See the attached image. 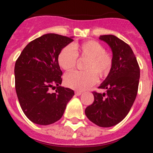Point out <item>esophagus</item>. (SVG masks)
I'll return each instance as SVG.
<instances>
[{
    "label": "esophagus",
    "instance_id": "34e87169",
    "mask_svg": "<svg viewBox=\"0 0 153 153\" xmlns=\"http://www.w3.org/2000/svg\"><path fill=\"white\" fill-rule=\"evenodd\" d=\"M75 94L76 96H79V95H81V94H82V92H81V91H76Z\"/></svg>",
    "mask_w": 153,
    "mask_h": 153
}]
</instances>
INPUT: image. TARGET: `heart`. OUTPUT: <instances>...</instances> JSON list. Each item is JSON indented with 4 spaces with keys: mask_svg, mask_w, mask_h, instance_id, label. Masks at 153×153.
<instances>
[{
    "mask_svg": "<svg viewBox=\"0 0 153 153\" xmlns=\"http://www.w3.org/2000/svg\"><path fill=\"white\" fill-rule=\"evenodd\" d=\"M77 57L86 59L85 71H73L64 76L65 85L75 90H85L97 83L98 74L105 77L113 66L111 53L96 40H86L74 46L67 45L58 53L57 62L61 69L70 71L76 67Z\"/></svg>",
    "mask_w": 153,
    "mask_h": 153,
    "instance_id": "obj_1",
    "label": "heart"
}]
</instances>
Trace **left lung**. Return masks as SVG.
<instances>
[{"mask_svg": "<svg viewBox=\"0 0 153 153\" xmlns=\"http://www.w3.org/2000/svg\"><path fill=\"white\" fill-rule=\"evenodd\" d=\"M101 40L113 51V66L99 86L106 93L93 92L94 101L85 109L87 118L100 127L120 123L129 113L137 95L140 69L134 53L126 43L114 35H102Z\"/></svg>", "mask_w": 153, "mask_h": 153, "instance_id": "obj_1", "label": "left lung"}]
</instances>
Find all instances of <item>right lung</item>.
<instances>
[{
    "label": "right lung",
    "mask_w": 153,
    "mask_h": 153,
    "mask_svg": "<svg viewBox=\"0 0 153 153\" xmlns=\"http://www.w3.org/2000/svg\"><path fill=\"white\" fill-rule=\"evenodd\" d=\"M73 40L56 33L44 34L30 42L16 60V93L31 122L46 126L58 121L74 95L73 90L60 86L63 73L57 62L60 50ZM55 88V93H49Z\"/></svg>",
    "instance_id": "1"
}]
</instances>
